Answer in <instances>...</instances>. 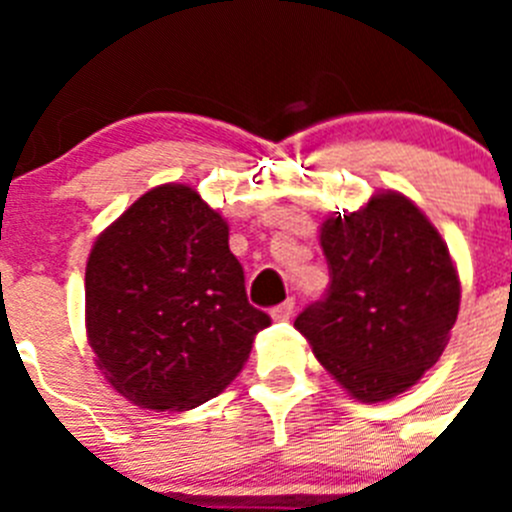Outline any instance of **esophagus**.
I'll return each mask as SVG.
<instances>
[{"mask_svg": "<svg viewBox=\"0 0 512 512\" xmlns=\"http://www.w3.org/2000/svg\"><path fill=\"white\" fill-rule=\"evenodd\" d=\"M292 312H295V300L287 297L284 302H279L277 307H271V318L274 320H289L292 318Z\"/></svg>", "mask_w": 512, "mask_h": 512, "instance_id": "1", "label": "esophagus"}]
</instances>
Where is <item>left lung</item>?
Returning a JSON list of instances; mask_svg holds the SVG:
<instances>
[{
  "mask_svg": "<svg viewBox=\"0 0 512 512\" xmlns=\"http://www.w3.org/2000/svg\"><path fill=\"white\" fill-rule=\"evenodd\" d=\"M320 246L330 287L297 315L295 328L351 397L390 400L413 387L449 343L461 297L449 248L397 192L328 217Z\"/></svg>",
  "mask_w": 512,
  "mask_h": 512,
  "instance_id": "obj_1",
  "label": "left lung"
}]
</instances>
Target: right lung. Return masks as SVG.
<instances>
[{
  "label": "right lung",
  "mask_w": 512,
  "mask_h": 512,
  "mask_svg": "<svg viewBox=\"0 0 512 512\" xmlns=\"http://www.w3.org/2000/svg\"><path fill=\"white\" fill-rule=\"evenodd\" d=\"M266 325L246 297L228 223L192 187L146 192L89 253V346L107 382L140 408L182 413L220 395Z\"/></svg>",
  "instance_id": "add662e5"
}]
</instances>
